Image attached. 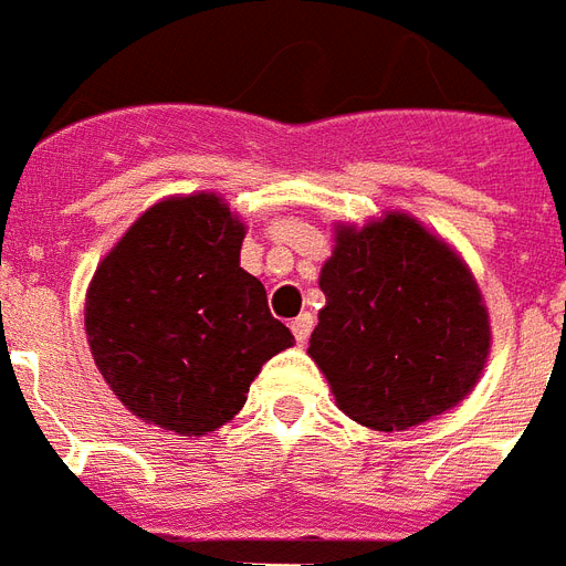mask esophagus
Listing matches in <instances>:
<instances>
[{
	"mask_svg": "<svg viewBox=\"0 0 566 566\" xmlns=\"http://www.w3.org/2000/svg\"><path fill=\"white\" fill-rule=\"evenodd\" d=\"M289 328H292V334H295L298 343H307L310 331H313V316H310V313H301V316L292 318V325H289Z\"/></svg>",
	"mask_w": 566,
	"mask_h": 566,
	"instance_id": "esophagus-1",
	"label": "esophagus"
}]
</instances>
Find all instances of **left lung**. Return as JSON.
Here are the masks:
<instances>
[{
  "instance_id": "obj_1",
  "label": "left lung",
  "mask_w": 566,
  "mask_h": 566,
  "mask_svg": "<svg viewBox=\"0 0 566 566\" xmlns=\"http://www.w3.org/2000/svg\"><path fill=\"white\" fill-rule=\"evenodd\" d=\"M318 286L325 307L307 355L348 418L399 432L474 390L490 358V310L460 250L418 218L337 223Z\"/></svg>"
}]
</instances>
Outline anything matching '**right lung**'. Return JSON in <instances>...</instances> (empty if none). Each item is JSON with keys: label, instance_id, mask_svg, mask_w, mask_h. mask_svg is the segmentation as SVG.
I'll return each mask as SVG.
<instances>
[{"label": "right lung", "instance_id": "obj_1", "mask_svg": "<svg viewBox=\"0 0 566 566\" xmlns=\"http://www.w3.org/2000/svg\"><path fill=\"white\" fill-rule=\"evenodd\" d=\"M244 220L214 190L139 214L95 268L86 337L95 367L143 423L208 436L248 402L262 364L295 343L241 268Z\"/></svg>", "mask_w": 566, "mask_h": 566}]
</instances>
